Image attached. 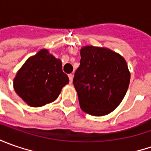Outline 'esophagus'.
I'll return each mask as SVG.
<instances>
[{"instance_id": "34e87169", "label": "esophagus", "mask_w": 151, "mask_h": 151, "mask_svg": "<svg viewBox=\"0 0 151 151\" xmlns=\"http://www.w3.org/2000/svg\"><path fill=\"white\" fill-rule=\"evenodd\" d=\"M68 76H69V79H70V83H71L73 81V77H74V75L73 74H69L68 75Z\"/></svg>"}]
</instances>
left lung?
I'll use <instances>...</instances> for the list:
<instances>
[{
    "instance_id": "1",
    "label": "left lung",
    "mask_w": 151,
    "mask_h": 151,
    "mask_svg": "<svg viewBox=\"0 0 151 151\" xmlns=\"http://www.w3.org/2000/svg\"><path fill=\"white\" fill-rule=\"evenodd\" d=\"M73 84L80 107L92 116L107 115L119 106L127 92L130 73L126 60L107 48L85 46Z\"/></svg>"
}]
</instances>
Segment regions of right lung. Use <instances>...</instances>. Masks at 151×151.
<instances>
[{"mask_svg": "<svg viewBox=\"0 0 151 151\" xmlns=\"http://www.w3.org/2000/svg\"><path fill=\"white\" fill-rule=\"evenodd\" d=\"M69 78L62 70V62L41 50L28 58L17 71L13 86L17 94L27 105L38 107L57 99Z\"/></svg>", "mask_w": 151, "mask_h": 151, "instance_id": "obj_1", "label": "right lung"}]
</instances>
